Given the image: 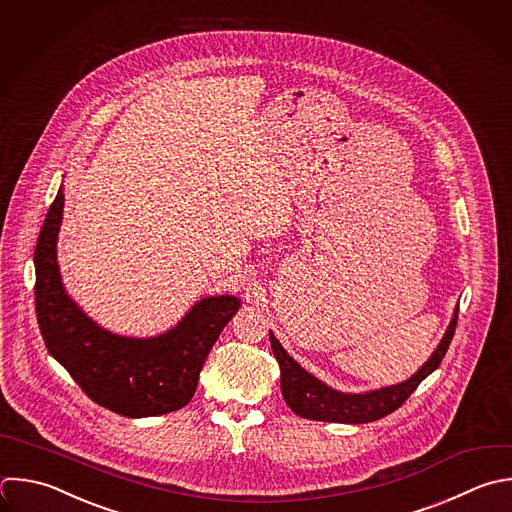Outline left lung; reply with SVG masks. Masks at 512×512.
Segmentation results:
<instances>
[{
  "label": "left lung",
  "mask_w": 512,
  "mask_h": 512,
  "mask_svg": "<svg viewBox=\"0 0 512 512\" xmlns=\"http://www.w3.org/2000/svg\"><path fill=\"white\" fill-rule=\"evenodd\" d=\"M458 320V308L450 320V326L446 328L444 338L440 340L434 354L428 358V362L406 382L372 390L366 394H344L328 388L320 380H316L312 374H308L296 360L288 356V352L282 348V344L276 340V336L270 332V344L272 352L280 366V388L286 404L302 418L310 420H322V422H344V424H364L378 418H384L386 414L400 408L406 398L418 388V384L440 366L450 340L456 330Z\"/></svg>",
  "instance_id": "1"
}]
</instances>
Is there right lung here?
<instances>
[{"instance_id": "right-lung-1", "label": "right lung", "mask_w": 512, "mask_h": 512, "mask_svg": "<svg viewBox=\"0 0 512 512\" xmlns=\"http://www.w3.org/2000/svg\"><path fill=\"white\" fill-rule=\"evenodd\" d=\"M62 188L36 244V314L48 352L100 406L128 416H158L186 406L224 326L238 312L234 296L200 300L158 338H124L92 322L64 292L56 262Z\"/></svg>"}]
</instances>
